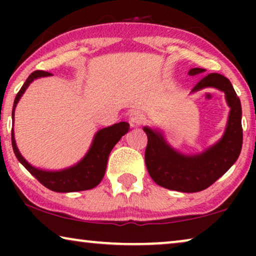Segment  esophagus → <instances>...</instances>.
Wrapping results in <instances>:
<instances>
[{"label": "esophagus", "instance_id": "obj_1", "mask_svg": "<svg viewBox=\"0 0 256 256\" xmlns=\"http://www.w3.org/2000/svg\"><path fill=\"white\" fill-rule=\"evenodd\" d=\"M128 118H129V124H130L132 127L142 124L143 121H144V115H143L140 110H132L130 113H129Z\"/></svg>", "mask_w": 256, "mask_h": 256}]
</instances>
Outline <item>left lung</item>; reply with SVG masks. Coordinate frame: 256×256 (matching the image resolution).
I'll return each instance as SVG.
<instances>
[{
    "label": "left lung",
    "instance_id": "8db88e82",
    "mask_svg": "<svg viewBox=\"0 0 256 256\" xmlns=\"http://www.w3.org/2000/svg\"><path fill=\"white\" fill-rule=\"evenodd\" d=\"M205 70L194 68L190 76L202 73ZM206 87H214L226 94L230 108L226 130L220 141L197 155H184L171 148L162 132L144 127L148 136L144 158L150 177L156 184L169 190L180 192H198L219 180L236 163L242 148L241 102L232 84L219 73H210L199 80L192 92Z\"/></svg>",
    "mask_w": 256,
    "mask_h": 256
}]
</instances>
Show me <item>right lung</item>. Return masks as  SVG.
<instances>
[{"mask_svg":"<svg viewBox=\"0 0 256 256\" xmlns=\"http://www.w3.org/2000/svg\"><path fill=\"white\" fill-rule=\"evenodd\" d=\"M52 76L51 73L45 71H34L29 76L26 80L23 86L20 87V92L17 93L14 101L12 107V124L14 115H15V108L17 106L20 96L26 92L28 86L34 82V79L42 78V76ZM129 130L128 122H118L110 127L102 128L96 132L94 136L92 146L85 157L76 163V166L60 171H46L37 169L28 163L26 158L20 155L18 148L16 146L15 135H14V129H12V144L14 152L20 160V164L40 182L45 188H50L56 192H76L90 190L96 188L98 184L102 180L106 171L108 156L114 148V146L120 141V138Z\"/></svg>","mask_w":256,"mask_h":256,"instance_id":"1","label":"right lung"}]
</instances>
